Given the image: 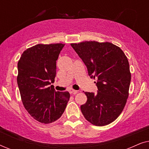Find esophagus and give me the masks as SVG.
Here are the masks:
<instances>
[{
	"label": "esophagus",
	"instance_id": "obj_1",
	"mask_svg": "<svg viewBox=\"0 0 149 149\" xmlns=\"http://www.w3.org/2000/svg\"><path fill=\"white\" fill-rule=\"evenodd\" d=\"M70 93H72V94H74V95H75V94H77V93H78V91H77V90H74V89H70Z\"/></svg>",
	"mask_w": 149,
	"mask_h": 149
}]
</instances>
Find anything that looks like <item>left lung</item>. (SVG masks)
<instances>
[{
    "mask_svg": "<svg viewBox=\"0 0 149 149\" xmlns=\"http://www.w3.org/2000/svg\"><path fill=\"white\" fill-rule=\"evenodd\" d=\"M91 78L97 79V93L85 92L87 100L81 106L83 116L96 126L109 125L120 115L129 95L131 73L127 58L111 42L72 43Z\"/></svg>",
    "mask_w": 149,
    "mask_h": 149,
    "instance_id": "8db88e82",
    "label": "left lung"
}]
</instances>
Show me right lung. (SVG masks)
<instances>
[{"label":"right lung","instance_id":"obj_1","mask_svg":"<svg viewBox=\"0 0 149 149\" xmlns=\"http://www.w3.org/2000/svg\"><path fill=\"white\" fill-rule=\"evenodd\" d=\"M64 44H38L24 51L17 64V78L22 101L28 113L40 123L60 119L70 99L68 91H56L53 85L56 60Z\"/></svg>","mask_w":149,"mask_h":149}]
</instances>
